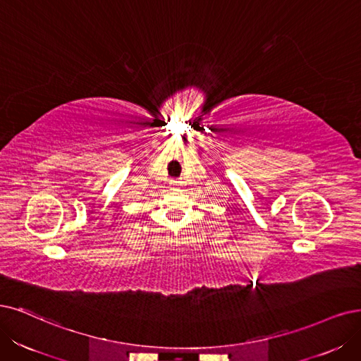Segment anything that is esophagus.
I'll list each match as a JSON object with an SVG mask.
<instances>
[{
  "label": "esophagus",
  "instance_id": "34e87169",
  "mask_svg": "<svg viewBox=\"0 0 361 361\" xmlns=\"http://www.w3.org/2000/svg\"><path fill=\"white\" fill-rule=\"evenodd\" d=\"M169 185H171V189H178L180 181H178V180H171V181H169Z\"/></svg>",
  "mask_w": 361,
  "mask_h": 361
}]
</instances>
